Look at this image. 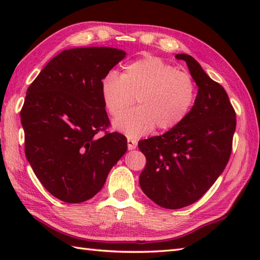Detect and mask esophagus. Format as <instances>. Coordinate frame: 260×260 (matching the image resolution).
I'll use <instances>...</instances> for the list:
<instances>
[{"label":"esophagus","instance_id":"34e87169","mask_svg":"<svg viewBox=\"0 0 260 260\" xmlns=\"http://www.w3.org/2000/svg\"><path fill=\"white\" fill-rule=\"evenodd\" d=\"M127 146H128V150H135L136 146H137L136 140L128 137V139H127Z\"/></svg>","mask_w":260,"mask_h":260}]
</instances>
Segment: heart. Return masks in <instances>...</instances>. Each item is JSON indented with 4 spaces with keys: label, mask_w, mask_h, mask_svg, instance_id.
<instances>
[{
    "label": "heart",
    "mask_w": 260,
    "mask_h": 260,
    "mask_svg": "<svg viewBox=\"0 0 260 260\" xmlns=\"http://www.w3.org/2000/svg\"><path fill=\"white\" fill-rule=\"evenodd\" d=\"M102 97L112 116L134 103L139 106L114 120V127L139 137L157 125L171 129L184 120L196 99L192 77L158 57H144L125 66L121 75L110 71L102 81Z\"/></svg>",
    "instance_id": "1"
}]
</instances>
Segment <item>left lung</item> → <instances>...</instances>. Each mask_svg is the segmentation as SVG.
Listing matches in <instances>:
<instances>
[{"instance_id": "1", "label": "left lung", "mask_w": 260, "mask_h": 260, "mask_svg": "<svg viewBox=\"0 0 260 260\" xmlns=\"http://www.w3.org/2000/svg\"><path fill=\"white\" fill-rule=\"evenodd\" d=\"M176 58L186 62L198 86L194 105L178 126L139 142L146 157L141 189L165 209L190 206L213 185L229 161L236 131V113L223 87L189 54Z\"/></svg>"}]
</instances>
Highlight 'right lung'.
Segmentation results:
<instances>
[{"label": "right lung", "instance_id": "1", "mask_svg": "<svg viewBox=\"0 0 260 260\" xmlns=\"http://www.w3.org/2000/svg\"><path fill=\"white\" fill-rule=\"evenodd\" d=\"M125 56L108 47L63 50L27 88L20 114L25 156L42 185L63 202L96 196L126 153L124 135H98L109 126L102 81Z\"/></svg>", "mask_w": 260, "mask_h": 260}]
</instances>
